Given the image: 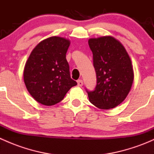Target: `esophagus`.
I'll use <instances>...</instances> for the list:
<instances>
[{
	"label": "esophagus",
	"mask_w": 154,
	"mask_h": 154,
	"mask_svg": "<svg viewBox=\"0 0 154 154\" xmlns=\"http://www.w3.org/2000/svg\"><path fill=\"white\" fill-rule=\"evenodd\" d=\"M77 85H78L79 86H82L83 85V82L82 80H77Z\"/></svg>",
	"instance_id": "1"
}]
</instances>
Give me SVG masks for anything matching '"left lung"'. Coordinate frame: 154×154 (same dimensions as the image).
I'll list each match as a JSON object with an SVG mask.
<instances>
[{
    "label": "left lung",
    "mask_w": 154,
    "mask_h": 154,
    "mask_svg": "<svg viewBox=\"0 0 154 154\" xmlns=\"http://www.w3.org/2000/svg\"><path fill=\"white\" fill-rule=\"evenodd\" d=\"M97 76L94 91H88L89 101L101 109L119 106L127 97L134 74L130 56L123 45L110 35L88 39Z\"/></svg>",
    "instance_id": "1"
}]
</instances>
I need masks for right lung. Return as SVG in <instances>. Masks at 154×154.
I'll return each instance as SVG.
<instances>
[{
  "mask_svg": "<svg viewBox=\"0 0 154 154\" xmlns=\"http://www.w3.org/2000/svg\"><path fill=\"white\" fill-rule=\"evenodd\" d=\"M67 38L52 36L40 42L31 52L24 69V81L30 95L45 106L57 104L77 85L71 78L66 53Z\"/></svg>",
  "mask_w": 154,
  "mask_h": 154,
  "instance_id": "add662e5",
  "label": "right lung"
}]
</instances>
